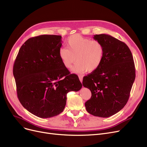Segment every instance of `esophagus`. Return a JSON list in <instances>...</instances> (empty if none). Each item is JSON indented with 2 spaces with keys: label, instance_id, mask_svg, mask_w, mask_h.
<instances>
[{
  "label": "esophagus",
  "instance_id": "esophagus-1",
  "mask_svg": "<svg viewBox=\"0 0 147 147\" xmlns=\"http://www.w3.org/2000/svg\"><path fill=\"white\" fill-rule=\"evenodd\" d=\"M79 80H80V82H82V80H83V76H82L79 75Z\"/></svg>",
  "mask_w": 147,
  "mask_h": 147
}]
</instances>
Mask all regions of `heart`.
I'll return each instance as SVG.
<instances>
[{
	"label": "heart",
	"instance_id": "heart-1",
	"mask_svg": "<svg viewBox=\"0 0 147 147\" xmlns=\"http://www.w3.org/2000/svg\"><path fill=\"white\" fill-rule=\"evenodd\" d=\"M67 47L60 49L59 56L64 67L67 68L71 67L76 59L78 62L73 68L74 73L94 71L100 66L104 59V47L97 40L74 34L67 39Z\"/></svg>",
	"mask_w": 147,
	"mask_h": 147
}]
</instances>
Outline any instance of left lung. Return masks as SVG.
I'll return each mask as SVG.
<instances>
[{
  "label": "left lung",
  "mask_w": 147,
  "mask_h": 147,
  "mask_svg": "<svg viewBox=\"0 0 147 147\" xmlns=\"http://www.w3.org/2000/svg\"><path fill=\"white\" fill-rule=\"evenodd\" d=\"M104 47L100 66L84 77L82 84L91 92L85 104L91 115L108 117L121 110L127 103L135 80L133 57L124 42L110 35L94 36Z\"/></svg>",
  "instance_id": "1"
}]
</instances>
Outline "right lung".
Instances as JSON below:
<instances>
[{
	"label": "right lung",
	"mask_w": 147,
	"mask_h": 147,
	"mask_svg": "<svg viewBox=\"0 0 147 147\" xmlns=\"http://www.w3.org/2000/svg\"><path fill=\"white\" fill-rule=\"evenodd\" d=\"M62 36L40 35L22 45L13 66L17 94L21 104L39 117L61 113L67 94L82 88L76 74H70L59 56Z\"/></svg>",
	"instance_id": "right-lung-1"
}]
</instances>
